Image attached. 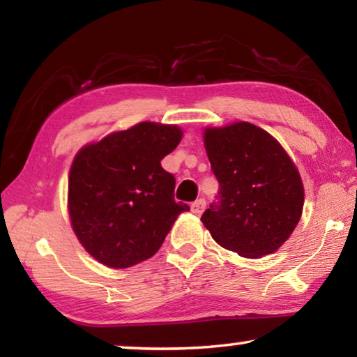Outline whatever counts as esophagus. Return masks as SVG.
Returning a JSON list of instances; mask_svg holds the SVG:
<instances>
[{
    "label": "esophagus",
    "instance_id": "obj_1",
    "mask_svg": "<svg viewBox=\"0 0 357 357\" xmlns=\"http://www.w3.org/2000/svg\"><path fill=\"white\" fill-rule=\"evenodd\" d=\"M204 208H206V200H204V198H198V200H195L190 204V209L193 214H202Z\"/></svg>",
    "mask_w": 357,
    "mask_h": 357
}]
</instances>
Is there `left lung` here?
Instances as JSON below:
<instances>
[{
  "label": "left lung",
  "mask_w": 357,
  "mask_h": 357,
  "mask_svg": "<svg viewBox=\"0 0 357 357\" xmlns=\"http://www.w3.org/2000/svg\"><path fill=\"white\" fill-rule=\"evenodd\" d=\"M219 195L202 215L217 244L245 258L274 253L291 236L304 187L287 151L250 123L204 129Z\"/></svg>",
  "instance_id": "1"
}]
</instances>
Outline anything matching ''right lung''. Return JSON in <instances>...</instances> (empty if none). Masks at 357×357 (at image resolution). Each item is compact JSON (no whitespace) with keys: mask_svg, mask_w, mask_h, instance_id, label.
<instances>
[{"mask_svg":"<svg viewBox=\"0 0 357 357\" xmlns=\"http://www.w3.org/2000/svg\"><path fill=\"white\" fill-rule=\"evenodd\" d=\"M178 126L140 123L82 148L69 173V215L86 252L114 269L160 249L185 203L160 160L178 146Z\"/></svg>","mask_w":357,"mask_h":357,"instance_id":"1","label":"right lung"}]
</instances>
